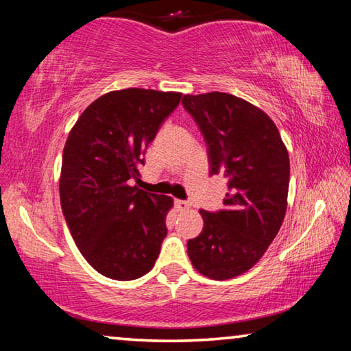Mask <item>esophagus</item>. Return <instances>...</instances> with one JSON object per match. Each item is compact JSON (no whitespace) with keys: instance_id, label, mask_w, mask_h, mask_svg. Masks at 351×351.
Segmentation results:
<instances>
[{"instance_id":"1","label":"esophagus","mask_w":351,"mask_h":351,"mask_svg":"<svg viewBox=\"0 0 351 351\" xmlns=\"http://www.w3.org/2000/svg\"><path fill=\"white\" fill-rule=\"evenodd\" d=\"M175 204H176V209H178V210H181V212H186V210H189V209H190V203H189V201L176 199V201H175Z\"/></svg>"}]
</instances>
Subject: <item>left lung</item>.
Returning <instances> with one entry per match:
<instances>
[{
  "label": "left lung",
  "mask_w": 351,
  "mask_h": 351,
  "mask_svg": "<svg viewBox=\"0 0 351 351\" xmlns=\"http://www.w3.org/2000/svg\"><path fill=\"white\" fill-rule=\"evenodd\" d=\"M203 133L210 175L228 178L224 210H199L204 228L187 241L193 268L213 280L245 274L263 257L288 206L289 156L272 119L228 93L186 94Z\"/></svg>",
  "instance_id": "obj_1"
}]
</instances>
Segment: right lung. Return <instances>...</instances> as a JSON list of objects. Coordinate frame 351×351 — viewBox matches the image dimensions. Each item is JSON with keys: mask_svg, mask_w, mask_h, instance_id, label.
<instances>
[{"mask_svg": "<svg viewBox=\"0 0 351 351\" xmlns=\"http://www.w3.org/2000/svg\"><path fill=\"white\" fill-rule=\"evenodd\" d=\"M181 96L144 88L106 93L86 106L64 144V219L85 260L112 280L147 274L161 252L173 199L132 180L141 176L148 144Z\"/></svg>", "mask_w": 351, "mask_h": 351, "instance_id": "1", "label": "right lung"}]
</instances>
